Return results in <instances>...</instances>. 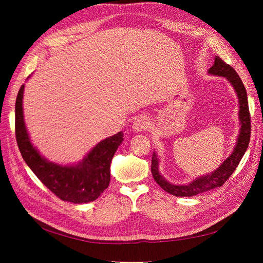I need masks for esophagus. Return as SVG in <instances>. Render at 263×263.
I'll list each match as a JSON object with an SVG mask.
<instances>
[{
  "mask_svg": "<svg viewBox=\"0 0 263 263\" xmlns=\"http://www.w3.org/2000/svg\"><path fill=\"white\" fill-rule=\"evenodd\" d=\"M148 127H149V121H148L147 117L144 116V117H138L136 121L134 122L132 128H133L134 132L141 133V132L146 130Z\"/></svg>",
  "mask_w": 263,
  "mask_h": 263,
  "instance_id": "34e87169",
  "label": "esophagus"
}]
</instances>
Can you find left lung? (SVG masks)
Wrapping results in <instances>:
<instances>
[{"mask_svg":"<svg viewBox=\"0 0 263 263\" xmlns=\"http://www.w3.org/2000/svg\"><path fill=\"white\" fill-rule=\"evenodd\" d=\"M209 73L212 76L225 78L234 87L238 98V104H239V112H238L240 125L239 134L237 136L234 150L216 170L212 171L209 174H205V176L195 178L193 181L187 183V184H173V183L165 180L160 171H159V158L156 151H154L153 160H151V173H153V177L165 192L174 196H194L212 189L221 186L236 170L237 165L239 164L247 148L249 146L251 130L250 114L248 107V98H247L246 87L241 79L234 70V68L222 61L218 55L214 58V65L209 69Z\"/></svg>","mask_w":263,"mask_h":263,"instance_id":"obj_1","label":"left lung"}]
</instances>
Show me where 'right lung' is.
I'll list each match as a JSON object with an SVG mask.
<instances>
[{"label":"right lung","mask_w":263,"mask_h":263,"mask_svg":"<svg viewBox=\"0 0 263 263\" xmlns=\"http://www.w3.org/2000/svg\"><path fill=\"white\" fill-rule=\"evenodd\" d=\"M24 87L23 84L15 103V134L24 161L60 200L73 204L95 201L109 184L110 162L124 140L123 132L101 140L78 163L49 161L33 145L27 132L23 112Z\"/></svg>","instance_id":"obj_1"}]
</instances>
